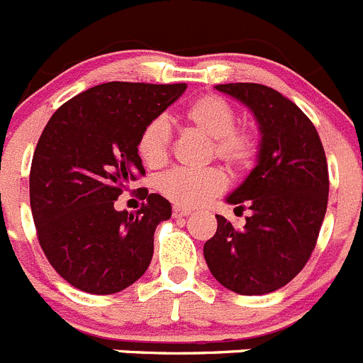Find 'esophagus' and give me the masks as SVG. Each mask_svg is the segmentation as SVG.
<instances>
[{"label":"esophagus","instance_id":"esophagus-1","mask_svg":"<svg viewBox=\"0 0 363 363\" xmlns=\"http://www.w3.org/2000/svg\"><path fill=\"white\" fill-rule=\"evenodd\" d=\"M191 208H184V207H174L172 208V216L174 218H187V216H191Z\"/></svg>","mask_w":363,"mask_h":363}]
</instances>
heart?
I'll list each match as a JSON object with an SVG mask.
<instances>
[{
    "label": "heart",
    "instance_id": "b5f03b06",
    "mask_svg": "<svg viewBox=\"0 0 363 363\" xmlns=\"http://www.w3.org/2000/svg\"><path fill=\"white\" fill-rule=\"evenodd\" d=\"M184 118L191 128L212 140L214 155L230 167L242 169L254 162L257 144L252 133L235 129L234 108L218 95H203L184 109ZM171 128L158 116L142 129L138 136V155L149 167H158L171 151ZM227 187V178L221 169L208 167L203 171L172 169L158 178V191L179 207L201 205Z\"/></svg>",
    "mask_w": 363,
    "mask_h": 363
}]
</instances>
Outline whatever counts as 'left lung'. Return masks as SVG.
I'll use <instances>...</instances> for the list:
<instances>
[{
  "label": "left lung",
  "mask_w": 363,
  "mask_h": 363,
  "mask_svg": "<svg viewBox=\"0 0 363 363\" xmlns=\"http://www.w3.org/2000/svg\"><path fill=\"white\" fill-rule=\"evenodd\" d=\"M216 89L254 113L261 140L255 167L227 196L230 205L247 203L252 216L242 230L216 216L218 230L205 242V261L230 291L272 294L304 268L315 248L328 208L325 152L310 118L275 89L254 82Z\"/></svg>",
  "instance_id": "left-lung-1"
}]
</instances>
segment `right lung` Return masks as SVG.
<instances>
[{
	"label": "right lung",
	"mask_w": 363,
	"mask_h": 363,
	"mask_svg": "<svg viewBox=\"0 0 363 363\" xmlns=\"http://www.w3.org/2000/svg\"><path fill=\"white\" fill-rule=\"evenodd\" d=\"M187 84L108 82L53 113L30 169V207L50 264L77 290L111 295L138 281L152 259L155 230L171 203L145 194L135 214L118 196L144 174L138 136Z\"/></svg>",
	"instance_id": "add662e5"
}]
</instances>
